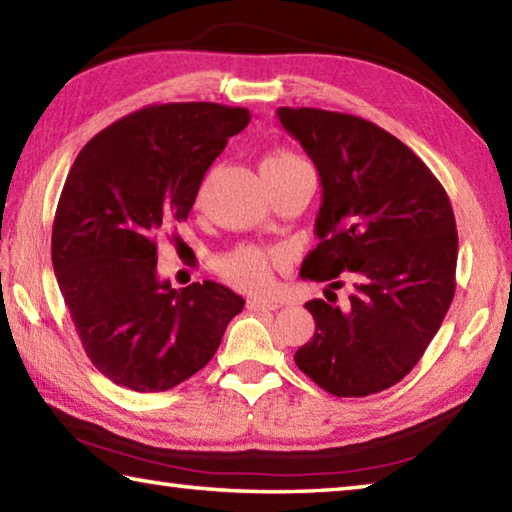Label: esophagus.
I'll use <instances>...</instances> for the list:
<instances>
[{"instance_id": "obj_1", "label": "esophagus", "mask_w": 512, "mask_h": 512, "mask_svg": "<svg viewBox=\"0 0 512 512\" xmlns=\"http://www.w3.org/2000/svg\"><path fill=\"white\" fill-rule=\"evenodd\" d=\"M277 307H282L277 300H262V298L248 300V309H253V311H275Z\"/></svg>"}]
</instances>
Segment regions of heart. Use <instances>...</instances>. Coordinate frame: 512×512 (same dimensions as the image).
<instances>
[{
    "label": "heart",
    "instance_id": "1",
    "mask_svg": "<svg viewBox=\"0 0 512 512\" xmlns=\"http://www.w3.org/2000/svg\"><path fill=\"white\" fill-rule=\"evenodd\" d=\"M302 160L291 153H273L262 162V171L291 167V164H300ZM219 271L223 277H228L232 284L244 287L248 291H264L271 287L273 282V259L268 253L253 246H241L232 250L225 257H221Z\"/></svg>",
    "mask_w": 512,
    "mask_h": 512
}]
</instances>
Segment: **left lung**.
Returning <instances> with one entry per match:
<instances>
[{
	"mask_svg": "<svg viewBox=\"0 0 512 512\" xmlns=\"http://www.w3.org/2000/svg\"><path fill=\"white\" fill-rule=\"evenodd\" d=\"M277 119L323 187L318 246L300 277L329 289L305 305L316 332L293 359L336 397L386 391L420 361L452 305V203L427 164L372 121L318 108H280ZM341 272L355 287L343 308L333 293Z\"/></svg>",
	"mask_w": 512,
	"mask_h": 512,
	"instance_id": "obj_1",
	"label": "left lung"
}]
</instances>
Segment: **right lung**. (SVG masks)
<instances>
[{"label": "right lung", "mask_w": 512, "mask_h": 512, "mask_svg": "<svg viewBox=\"0 0 512 512\" xmlns=\"http://www.w3.org/2000/svg\"><path fill=\"white\" fill-rule=\"evenodd\" d=\"M250 121L246 108L162 103L83 146L60 194L51 262L101 375L137 393L183 384L214 357L244 298L205 280L158 277V239L187 221L205 171Z\"/></svg>", "instance_id": "right-lung-1"}]
</instances>
